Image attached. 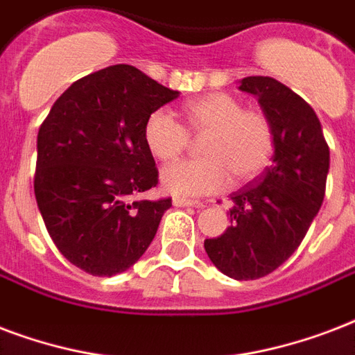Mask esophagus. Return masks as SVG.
<instances>
[{"instance_id": "obj_1", "label": "esophagus", "mask_w": 355, "mask_h": 355, "mask_svg": "<svg viewBox=\"0 0 355 355\" xmlns=\"http://www.w3.org/2000/svg\"><path fill=\"white\" fill-rule=\"evenodd\" d=\"M175 207H202V203L196 200H187V198H175L174 200Z\"/></svg>"}]
</instances>
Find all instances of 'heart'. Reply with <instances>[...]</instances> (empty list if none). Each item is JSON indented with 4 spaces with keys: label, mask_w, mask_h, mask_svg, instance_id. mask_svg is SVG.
I'll return each mask as SVG.
<instances>
[{
    "label": "heart",
    "mask_w": 355,
    "mask_h": 355,
    "mask_svg": "<svg viewBox=\"0 0 355 355\" xmlns=\"http://www.w3.org/2000/svg\"><path fill=\"white\" fill-rule=\"evenodd\" d=\"M187 128L168 109H157L144 123V142L153 157L172 161L185 152L191 134L205 135L202 159H185L161 172V185L175 196H205L255 180L270 164L276 137L265 112L244 109L237 96L211 92L183 105Z\"/></svg>",
    "instance_id": "heart-1"
}]
</instances>
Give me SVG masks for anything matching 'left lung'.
<instances>
[{
    "mask_svg": "<svg viewBox=\"0 0 355 355\" xmlns=\"http://www.w3.org/2000/svg\"><path fill=\"white\" fill-rule=\"evenodd\" d=\"M254 94L274 128L276 148L263 174L232 194V226L205 239L213 265L233 279H257L289 259L322 205L329 148L320 120L300 96L272 78L239 85Z\"/></svg>",
    "mask_w": 355,
    "mask_h": 355,
    "instance_id": "1",
    "label": "left lung"
}]
</instances>
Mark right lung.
Masks as SVG:
<instances>
[{
  "label": "right lung",
  "mask_w": 355,
  "mask_h": 355,
  "mask_svg": "<svg viewBox=\"0 0 355 355\" xmlns=\"http://www.w3.org/2000/svg\"><path fill=\"white\" fill-rule=\"evenodd\" d=\"M178 96L135 66L114 64L64 90L38 129V209L55 246L81 270H128L172 207L170 198H131L157 185L144 123Z\"/></svg>",
  "instance_id": "1"
}]
</instances>
